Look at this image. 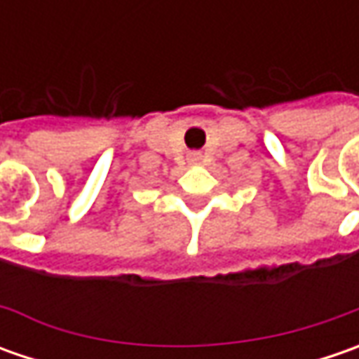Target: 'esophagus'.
<instances>
[{"label": "esophagus", "mask_w": 359, "mask_h": 359, "mask_svg": "<svg viewBox=\"0 0 359 359\" xmlns=\"http://www.w3.org/2000/svg\"><path fill=\"white\" fill-rule=\"evenodd\" d=\"M189 159H191V161L196 163V161H200V159H201V154H191V156H189Z\"/></svg>", "instance_id": "esophagus-1"}]
</instances>
